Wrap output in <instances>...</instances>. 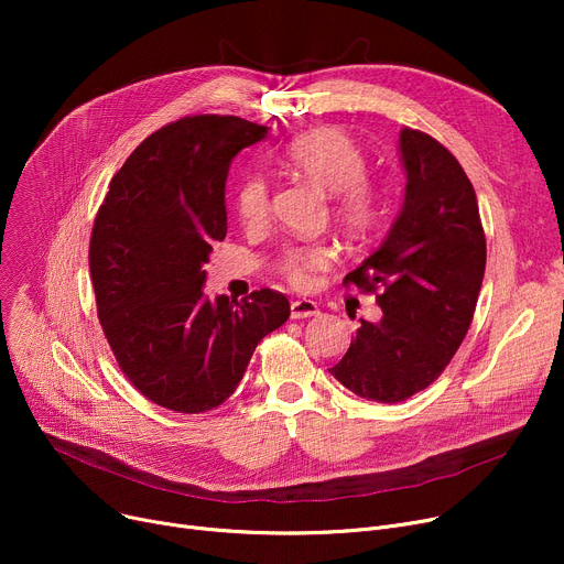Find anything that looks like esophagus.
<instances>
[{
  "label": "esophagus",
  "instance_id": "esophagus-1",
  "mask_svg": "<svg viewBox=\"0 0 564 564\" xmlns=\"http://www.w3.org/2000/svg\"><path fill=\"white\" fill-rule=\"evenodd\" d=\"M290 315H292V319L315 317V315H319V308H317V304L311 302V300H297V302L290 304Z\"/></svg>",
  "mask_w": 564,
  "mask_h": 564
}]
</instances>
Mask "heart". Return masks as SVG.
I'll list each match as a JSON object with an SVG mask.
<instances>
[{"instance_id": "1", "label": "heart", "mask_w": 564, "mask_h": 564, "mask_svg": "<svg viewBox=\"0 0 564 564\" xmlns=\"http://www.w3.org/2000/svg\"><path fill=\"white\" fill-rule=\"evenodd\" d=\"M279 164L302 175L311 185L332 192V213L354 242H366L381 215L379 192L366 181V155L359 143L336 128H317L294 137L279 155ZM272 194L262 175L251 173L235 192V213L242 226L260 228L270 217ZM334 262V249L324 242L285 249L274 262L276 274L292 288L308 290L315 274Z\"/></svg>"}]
</instances>
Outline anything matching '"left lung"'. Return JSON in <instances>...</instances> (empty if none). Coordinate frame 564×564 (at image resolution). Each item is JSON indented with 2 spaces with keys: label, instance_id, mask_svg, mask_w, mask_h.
<instances>
[{
  "label": "left lung",
  "instance_id": "1",
  "mask_svg": "<svg viewBox=\"0 0 564 564\" xmlns=\"http://www.w3.org/2000/svg\"><path fill=\"white\" fill-rule=\"evenodd\" d=\"M402 210L383 245L345 276L375 292L381 322L361 319L332 375L359 398L395 404L446 370L476 313L487 264L478 198L457 158L404 128Z\"/></svg>",
  "mask_w": 564,
  "mask_h": 564
}]
</instances>
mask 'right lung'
<instances>
[{
    "label": "right lung",
    "instance_id": "right-lung-1",
    "mask_svg": "<svg viewBox=\"0 0 564 564\" xmlns=\"http://www.w3.org/2000/svg\"><path fill=\"white\" fill-rule=\"evenodd\" d=\"M267 130L219 113L173 121L134 148L96 215L88 267L98 319L118 368L164 409L219 406L258 343L290 317L276 290L213 302L200 288L226 237L228 166Z\"/></svg>",
    "mask_w": 564,
    "mask_h": 564
}]
</instances>
